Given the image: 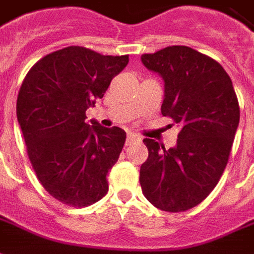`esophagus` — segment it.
<instances>
[{"instance_id":"obj_1","label":"esophagus","mask_w":254,"mask_h":254,"mask_svg":"<svg viewBox=\"0 0 254 254\" xmlns=\"http://www.w3.org/2000/svg\"><path fill=\"white\" fill-rule=\"evenodd\" d=\"M140 138L134 134V133H127V144H130L133 143V141H138Z\"/></svg>"}]
</instances>
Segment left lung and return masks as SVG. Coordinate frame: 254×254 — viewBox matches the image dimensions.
Returning <instances> with one entry per match:
<instances>
[{
	"label": "left lung",
	"instance_id": "left-lung-1",
	"mask_svg": "<svg viewBox=\"0 0 254 254\" xmlns=\"http://www.w3.org/2000/svg\"><path fill=\"white\" fill-rule=\"evenodd\" d=\"M141 63L165 81L162 114L181 125L174 148L144 138L148 159L140 169L141 190L162 211H188L212 191L226 169L240 122L238 99L222 65L190 47L143 54Z\"/></svg>",
	"mask_w": 254,
	"mask_h": 254
}]
</instances>
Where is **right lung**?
Wrapping results in <instances>:
<instances>
[{"mask_svg": "<svg viewBox=\"0 0 254 254\" xmlns=\"http://www.w3.org/2000/svg\"><path fill=\"white\" fill-rule=\"evenodd\" d=\"M127 56H102L69 46L47 54L27 73L16 114L27 154L49 194L69 207H88L109 190L107 174L120 158L127 133L85 122Z\"/></svg>", "mask_w": 254, "mask_h": 254, "instance_id": "add662e5", "label": "right lung"}]
</instances>
